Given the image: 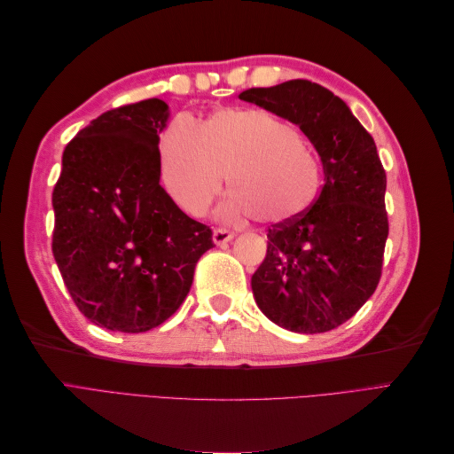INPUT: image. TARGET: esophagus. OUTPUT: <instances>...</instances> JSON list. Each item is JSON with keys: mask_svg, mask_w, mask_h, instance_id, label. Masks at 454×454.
I'll return each mask as SVG.
<instances>
[{"mask_svg": "<svg viewBox=\"0 0 454 454\" xmlns=\"http://www.w3.org/2000/svg\"><path fill=\"white\" fill-rule=\"evenodd\" d=\"M232 239H235V235H232V232L227 231V229H215L214 231V237H212L215 246H223V244L231 242Z\"/></svg>", "mask_w": 454, "mask_h": 454, "instance_id": "esophagus-1", "label": "esophagus"}]
</instances>
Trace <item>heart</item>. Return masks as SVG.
Returning <instances> with one entry per match:
<instances>
[{
    "label": "heart",
    "mask_w": 454,
    "mask_h": 454,
    "mask_svg": "<svg viewBox=\"0 0 454 454\" xmlns=\"http://www.w3.org/2000/svg\"><path fill=\"white\" fill-rule=\"evenodd\" d=\"M160 176L170 197L202 215L222 193H235L222 215L278 223L305 214L320 191V162L295 127L263 109H219L199 129L177 117L162 134Z\"/></svg>",
    "instance_id": "1"
}]
</instances>
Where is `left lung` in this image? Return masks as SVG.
Wrapping results in <instances>:
<instances>
[{"mask_svg":"<svg viewBox=\"0 0 454 454\" xmlns=\"http://www.w3.org/2000/svg\"><path fill=\"white\" fill-rule=\"evenodd\" d=\"M297 125L318 151L324 185L309 212L269 229L252 292L270 322L294 333L345 324L380 278L388 217L387 174L371 134L325 87L292 79L239 94Z\"/></svg>","mask_w":454,"mask_h":454,"instance_id":"1","label":"left lung"}]
</instances>
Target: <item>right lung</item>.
I'll use <instances>...</instances> for the list:
<instances>
[{"instance_id":"right-lung-1","label":"right lung","mask_w":454,"mask_h":454,"mask_svg":"<svg viewBox=\"0 0 454 454\" xmlns=\"http://www.w3.org/2000/svg\"><path fill=\"white\" fill-rule=\"evenodd\" d=\"M159 98L90 121L62 153L52 254L74 303L112 332H149L180 309L212 231L160 185Z\"/></svg>"}]
</instances>
